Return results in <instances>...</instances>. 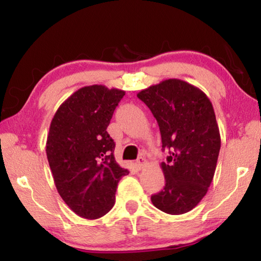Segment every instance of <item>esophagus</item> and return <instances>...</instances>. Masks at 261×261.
<instances>
[{
    "mask_svg": "<svg viewBox=\"0 0 261 261\" xmlns=\"http://www.w3.org/2000/svg\"><path fill=\"white\" fill-rule=\"evenodd\" d=\"M146 165V159L144 156H140L137 160H136V167L138 169H142Z\"/></svg>",
    "mask_w": 261,
    "mask_h": 261,
    "instance_id": "esophagus-1",
    "label": "esophagus"
}]
</instances>
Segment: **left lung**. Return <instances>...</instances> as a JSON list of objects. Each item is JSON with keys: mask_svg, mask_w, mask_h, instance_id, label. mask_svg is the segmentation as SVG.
<instances>
[{"mask_svg": "<svg viewBox=\"0 0 261 261\" xmlns=\"http://www.w3.org/2000/svg\"><path fill=\"white\" fill-rule=\"evenodd\" d=\"M159 125L164 189L151 196L155 208L171 215L188 213L208 192L216 169L221 136L212 102L201 89L168 79L137 94Z\"/></svg>", "mask_w": 261, "mask_h": 261, "instance_id": "8db88e82", "label": "left lung"}]
</instances>
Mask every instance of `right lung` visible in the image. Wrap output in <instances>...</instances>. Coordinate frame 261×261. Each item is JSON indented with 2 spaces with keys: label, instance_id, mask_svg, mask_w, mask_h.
<instances>
[{
  "label": "right lung",
  "instance_id": "right-lung-1",
  "mask_svg": "<svg viewBox=\"0 0 261 261\" xmlns=\"http://www.w3.org/2000/svg\"><path fill=\"white\" fill-rule=\"evenodd\" d=\"M125 92L102 85L80 88L59 107L46 142L58 193L77 216L96 220L115 204L116 188L129 171L116 163L107 131Z\"/></svg>",
  "mask_w": 261,
  "mask_h": 261
}]
</instances>
